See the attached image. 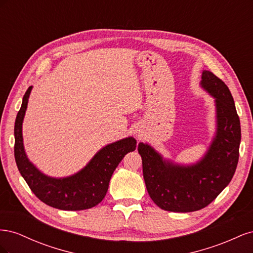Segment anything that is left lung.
I'll return each mask as SVG.
<instances>
[{
  "instance_id": "1",
  "label": "left lung",
  "mask_w": 253,
  "mask_h": 253,
  "mask_svg": "<svg viewBox=\"0 0 253 253\" xmlns=\"http://www.w3.org/2000/svg\"><path fill=\"white\" fill-rule=\"evenodd\" d=\"M201 87L214 98L215 133L198 162L181 165L165 158L149 143L139 142L143 178L152 201L172 212H193L213 202L231 181L241 143V124L228 86L203 71Z\"/></svg>"
}]
</instances>
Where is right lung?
<instances>
[{"mask_svg": "<svg viewBox=\"0 0 253 253\" xmlns=\"http://www.w3.org/2000/svg\"><path fill=\"white\" fill-rule=\"evenodd\" d=\"M32 89L33 86H29L23 97L14 124V158L22 177L35 195L52 208L67 211L93 208L104 198L112 175L122 158L128 152L135 151L136 139L129 136L106 144L85 167L66 177L44 174L30 162L23 143L22 126Z\"/></svg>", "mask_w": 253, "mask_h": 253, "instance_id": "right-lung-1", "label": "right lung"}]
</instances>
